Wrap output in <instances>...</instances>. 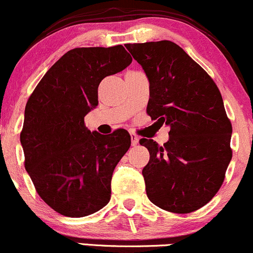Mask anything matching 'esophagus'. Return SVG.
Listing matches in <instances>:
<instances>
[{"mask_svg":"<svg viewBox=\"0 0 253 253\" xmlns=\"http://www.w3.org/2000/svg\"><path fill=\"white\" fill-rule=\"evenodd\" d=\"M130 137H131V145L135 146L139 142V137H137V135L135 132H130Z\"/></svg>","mask_w":253,"mask_h":253,"instance_id":"34e87169","label":"esophagus"}]
</instances>
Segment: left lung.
Masks as SVG:
<instances>
[{
	"mask_svg": "<svg viewBox=\"0 0 253 253\" xmlns=\"http://www.w3.org/2000/svg\"><path fill=\"white\" fill-rule=\"evenodd\" d=\"M126 46L149 79L146 113L159 127H171L162 146L140 139L150 152L142 169L147 198L171 212L198 211L217 193L232 157V126L221 93L206 70L176 42Z\"/></svg>",
	"mask_w": 253,
	"mask_h": 253,
	"instance_id": "obj_1",
	"label": "left lung"
}]
</instances>
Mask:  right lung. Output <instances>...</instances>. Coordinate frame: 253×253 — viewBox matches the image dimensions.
I'll return each mask as SVG.
<instances>
[{"mask_svg":"<svg viewBox=\"0 0 253 253\" xmlns=\"http://www.w3.org/2000/svg\"><path fill=\"white\" fill-rule=\"evenodd\" d=\"M123 47H75L42 76L28 98L21 144L24 167L39 197L64 216L98 211L111 199L117 164L129 150L126 130L89 131L84 116L98 104L104 77L129 66Z\"/></svg>","mask_w":253,"mask_h":253,"instance_id":"right-lung-1","label":"right lung"}]
</instances>
